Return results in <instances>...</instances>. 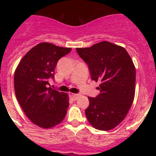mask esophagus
I'll return each mask as SVG.
<instances>
[{"label": "esophagus", "instance_id": "esophagus-1", "mask_svg": "<svg viewBox=\"0 0 156 156\" xmlns=\"http://www.w3.org/2000/svg\"><path fill=\"white\" fill-rule=\"evenodd\" d=\"M69 96H70L73 100H75V101H76V100H77V98H78V97L80 96V94H73V93H69Z\"/></svg>", "mask_w": 156, "mask_h": 156}]
</instances>
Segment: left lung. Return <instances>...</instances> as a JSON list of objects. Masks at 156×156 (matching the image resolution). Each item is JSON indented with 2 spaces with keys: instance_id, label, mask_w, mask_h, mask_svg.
I'll list each match as a JSON object with an SVG mask.
<instances>
[{
  "instance_id": "obj_1",
  "label": "left lung",
  "mask_w": 156,
  "mask_h": 156,
  "mask_svg": "<svg viewBox=\"0 0 156 156\" xmlns=\"http://www.w3.org/2000/svg\"><path fill=\"white\" fill-rule=\"evenodd\" d=\"M76 51L88 65L92 80L101 82L100 94L88 98L87 119L96 129L112 130L125 119L133 102L136 68L133 61L124 48L107 41Z\"/></svg>"
}]
</instances>
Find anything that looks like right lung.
<instances>
[{"label":"right lung","mask_w":156,"mask_h":156,"mask_svg":"<svg viewBox=\"0 0 156 156\" xmlns=\"http://www.w3.org/2000/svg\"><path fill=\"white\" fill-rule=\"evenodd\" d=\"M71 50L42 42L24 55L15 70L16 98L28 119L41 128L59 124L67 114L68 95L52 89L49 80L54 78L58 61Z\"/></svg>","instance_id":"obj_1"}]
</instances>
